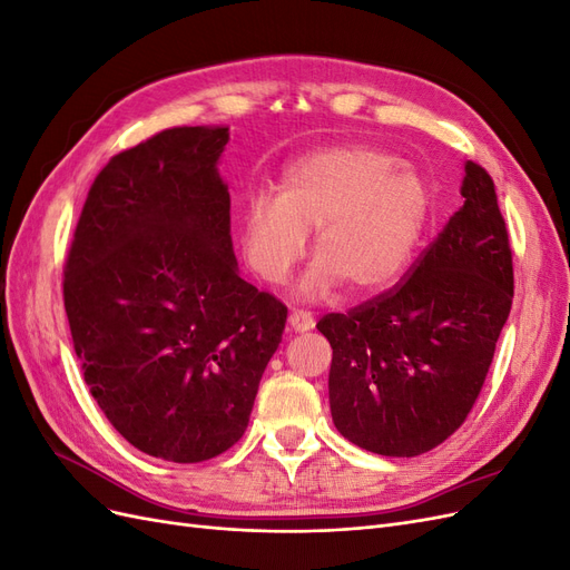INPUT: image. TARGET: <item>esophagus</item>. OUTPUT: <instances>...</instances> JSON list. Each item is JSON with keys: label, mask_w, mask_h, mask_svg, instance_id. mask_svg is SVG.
<instances>
[{"label": "esophagus", "mask_w": 570, "mask_h": 570, "mask_svg": "<svg viewBox=\"0 0 570 570\" xmlns=\"http://www.w3.org/2000/svg\"><path fill=\"white\" fill-rule=\"evenodd\" d=\"M287 325H289L292 333H306V331H312V327H314V318H312V314H306V312H292L289 318H287Z\"/></svg>", "instance_id": "obj_1"}]
</instances>
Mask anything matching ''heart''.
<instances>
[{
    "label": "heart",
    "instance_id": "1",
    "mask_svg": "<svg viewBox=\"0 0 570 570\" xmlns=\"http://www.w3.org/2000/svg\"><path fill=\"white\" fill-rule=\"evenodd\" d=\"M430 212L433 195L413 166L373 147H327L285 168L278 197L249 202L243 247L264 281L283 283L316 230L318 258L302 295H327L342 283L368 295L406 271Z\"/></svg>",
    "mask_w": 570,
    "mask_h": 570
}]
</instances>
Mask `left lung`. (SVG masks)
<instances>
[{
  "label": "left lung",
  "mask_w": 570,
  "mask_h": 570,
  "mask_svg": "<svg viewBox=\"0 0 570 570\" xmlns=\"http://www.w3.org/2000/svg\"><path fill=\"white\" fill-rule=\"evenodd\" d=\"M463 170V206L406 283L316 325L333 347V423L373 454L419 456L454 433L511 312V247L494 183L473 161Z\"/></svg>",
  "instance_id": "obj_1"
}]
</instances>
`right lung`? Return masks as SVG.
I'll use <instances>...</instances> for the list:
<instances>
[{
	"instance_id": "add662e5",
	"label": "right lung",
	"mask_w": 570,
	"mask_h": 570,
	"mask_svg": "<svg viewBox=\"0 0 570 570\" xmlns=\"http://www.w3.org/2000/svg\"><path fill=\"white\" fill-rule=\"evenodd\" d=\"M226 126L168 128L99 170L63 271L85 383L137 450L214 459L245 435L287 306L239 278Z\"/></svg>"
}]
</instances>
